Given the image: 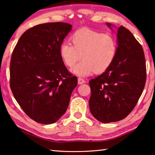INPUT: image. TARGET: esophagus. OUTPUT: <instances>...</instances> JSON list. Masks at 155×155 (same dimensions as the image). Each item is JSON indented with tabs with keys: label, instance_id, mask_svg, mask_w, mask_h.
Here are the masks:
<instances>
[{
	"label": "esophagus",
	"instance_id": "34e87169",
	"mask_svg": "<svg viewBox=\"0 0 155 155\" xmlns=\"http://www.w3.org/2000/svg\"><path fill=\"white\" fill-rule=\"evenodd\" d=\"M85 83V81L82 78H78V83L79 84V85H81V84H83Z\"/></svg>",
	"mask_w": 155,
	"mask_h": 155
}]
</instances>
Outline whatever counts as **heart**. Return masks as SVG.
Returning a JSON list of instances; mask_svg holds the SVG:
<instances>
[{"label":"heart","mask_w":155,"mask_h":155,"mask_svg":"<svg viewBox=\"0 0 155 155\" xmlns=\"http://www.w3.org/2000/svg\"><path fill=\"white\" fill-rule=\"evenodd\" d=\"M72 44H61L59 53L64 64L78 77H89L95 72L103 73L113 64L117 52V41L110 34H104L89 28H81L70 37Z\"/></svg>","instance_id":"obj_1"}]
</instances>
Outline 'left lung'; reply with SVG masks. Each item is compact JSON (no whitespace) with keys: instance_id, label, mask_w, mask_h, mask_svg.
<instances>
[{"instance_id":"1","label":"left lung","mask_w":155,"mask_h":155,"mask_svg":"<svg viewBox=\"0 0 155 155\" xmlns=\"http://www.w3.org/2000/svg\"><path fill=\"white\" fill-rule=\"evenodd\" d=\"M113 30L115 27L107 22ZM117 52L113 64L90 81L91 114L103 123L120 121L134 109L146 83L143 51L127 28L120 26L117 32Z\"/></svg>"}]
</instances>
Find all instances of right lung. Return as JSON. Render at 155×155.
<instances>
[{"label":"right lung","mask_w":155,"mask_h":155,"mask_svg":"<svg viewBox=\"0 0 155 155\" xmlns=\"http://www.w3.org/2000/svg\"><path fill=\"white\" fill-rule=\"evenodd\" d=\"M72 26L64 22L36 25L22 34L13 51L10 87L28 117L51 124L65 114L77 85L59 53Z\"/></svg>","instance_id":"add662e5"}]
</instances>
